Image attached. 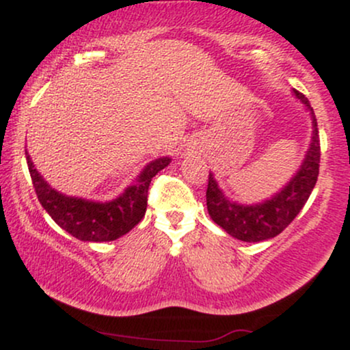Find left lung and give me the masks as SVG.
Segmentation results:
<instances>
[{
    "instance_id": "1",
    "label": "left lung",
    "mask_w": 350,
    "mask_h": 350,
    "mask_svg": "<svg viewBox=\"0 0 350 350\" xmlns=\"http://www.w3.org/2000/svg\"><path fill=\"white\" fill-rule=\"evenodd\" d=\"M291 94L298 102L303 103L304 110L309 113L312 133L299 167L280 191L260 202L243 204L228 199L217 183L214 172H208L206 194L208 215L224 232L242 242H265L281 234L299 214L316 186L321 159L316 115L303 94H299L298 90H293Z\"/></svg>"
}]
</instances>
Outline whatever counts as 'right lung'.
<instances>
[{"mask_svg":"<svg viewBox=\"0 0 350 350\" xmlns=\"http://www.w3.org/2000/svg\"><path fill=\"white\" fill-rule=\"evenodd\" d=\"M26 159L41 206L60 228L82 242H111L128 234L146 212L151 179L171 163L170 156L152 159L122 194L110 200H92L59 192L36 170L27 150Z\"/></svg>","mask_w":350,"mask_h":350,"instance_id":"right-lung-1","label":"right lung"}]
</instances>
